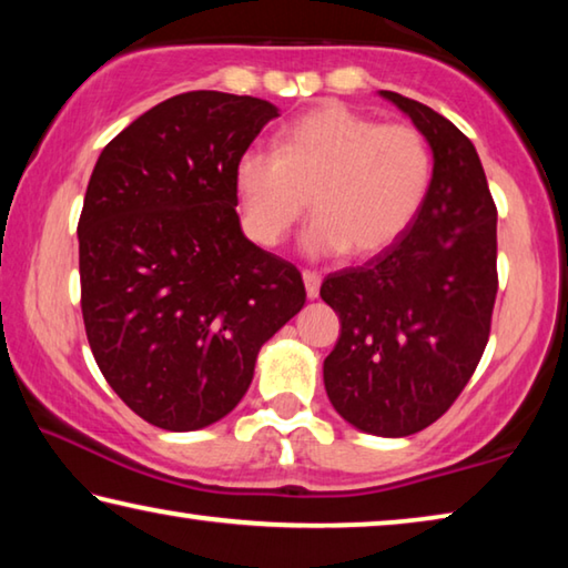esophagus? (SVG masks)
Masks as SVG:
<instances>
[{"label":"esophagus","instance_id":"esophagus-1","mask_svg":"<svg viewBox=\"0 0 568 568\" xmlns=\"http://www.w3.org/2000/svg\"><path fill=\"white\" fill-rule=\"evenodd\" d=\"M321 281H323V277H321L318 271H303V283H305L307 297H318Z\"/></svg>","mask_w":568,"mask_h":568}]
</instances>
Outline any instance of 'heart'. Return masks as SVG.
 I'll list each match as a JSON object with an SVG mask.
<instances>
[{
  "instance_id": "heart-1",
  "label": "heart",
  "mask_w": 568,
  "mask_h": 568,
  "mask_svg": "<svg viewBox=\"0 0 568 568\" xmlns=\"http://www.w3.org/2000/svg\"><path fill=\"white\" fill-rule=\"evenodd\" d=\"M434 185V152L418 128L378 122L343 102L287 122L277 150L253 145L235 162L245 233L265 247L283 243L311 210L305 233L315 255L348 250L371 257L408 233Z\"/></svg>"
}]
</instances>
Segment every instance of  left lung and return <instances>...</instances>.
<instances>
[{
  "label": "left lung",
  "mask_w": 568,
  "mask_h": 568,
  "mask_svg": "<svg viewBox=\"0 0 568 568\" xmlns=\"http://www.w3.org/2000/svg\"><path fill=\"white\" fill-rule=\"evenodd\" d=\"M434 150V185L398 243L331 273L321 297L341 318L323 363L333 408L376 436H410L454 406L491 333L496 203L478 152L428 104L381 92Z\"/></svg>",
  "instance_id": "8db88e82"
}]
</instances>
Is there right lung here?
I'll list each match as a JSON object with an SVG mask.
<instances>
[{
	"label": "right lung",
	"instance_id": "obj_1",
	"mask_svg": "<svg viewBox=\"0 0 568 568\" xmlns=\"http://www.w3.org/2000/svg\"><path fill=\"white\" fill-rule=\"evenodd\" d=\"M273 118L247 94L182 92L92 170L77 223L84 331L104 381L158 428L227 416L305 303L301 271L250 243L235 213V162Z\"/></svg>",
	"mask_w": 568,
	"mask_h": 568
}]
</instances>
